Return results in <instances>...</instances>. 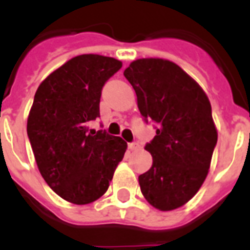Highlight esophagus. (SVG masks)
<instances>
[{
  "label": "esophagus",
  "mask_w": 250,
  "mask_h": 250,
  "mask_svg": "<svg viewBox=\"0 0 250 250\" xmlns=\"http://www.w3.org/2000/svg\"><path fill=\"white\" fill-rule=\"evenodd\" d=\"M141 146L140 145H139V143H129L128 144V149L129 150H139V149H140Z\"/></svg>",
  "instance_id": "esophagus-1"
}]
</instances>
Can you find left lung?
<instances>
[{
    "mask_svg": "<svg viewBox=\"0 0 250 250\" xmlns=\"http://www.w3.org/2000/svg\"><path fill=\"white\" fill-rule=\"evenodd\" d=\"M144 121L156 136L145 145L153 165L139 176L141 193L162 211L178 209L201 188L218 133L202 88L178 64L161 58L133 61L125 70Z\"/></svg>",
    "mask_w": 250,
    "mask_h": 250,
    "instance_id": "1",
    "label": "left lung"
}]
</instances>
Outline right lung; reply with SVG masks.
<instances>
[{"instance_id": "obj_1", "label": "right lung", "mask_w": 250, "mask_h": 250, "mask_svg": "<svg viewBox=\"0 0 250 250\" xmlns=\"http://www.w3.org/2000/svg\"><path fill=\"white\" fill-rule=\"evenodd\" d=\"M121 61L83 54L67 61L39 85L27 122V135L40 174L60 197L76 205L105 193L127 143L106 131L89 129L100 117L105 83Z\"/></svg>"}]
</instances>
